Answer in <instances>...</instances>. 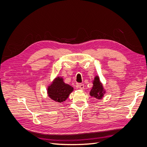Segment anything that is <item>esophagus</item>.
<instances>
[{
    "instance_id": "esophagus-1",
    "label": "esophagus",
    "mask_w": 147,
    "mask_h": 147,
    "mask_svg": "<svg viewBox=\"0 0 147 147\" xmlns=\"http://www.w3.org/2000/svg\"><path fill=\"white\" fill-rule=\"evenodd\" d=\"M77 87H78L79 89H81V90L84 89V84H77Z\"/></svg>"
}]
</instances>
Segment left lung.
Masks as SVG:
<instances>
[{"label": "left lung", "instance_id": "obj_1", "mask_svg": "<svg viewBox=\"0 0 147 147\" xmlns=\"http://www.w3.org/2000/svg\"><path fill=\"white\" fill-rule=\"evenodd\" d=\"M93 86L90 92V96L97 99H101L104 95L103 87L99 81L98 77H96L93 81Z\"/></svg>", "mask_w": 147, "mask_h": 147}]
</instances>
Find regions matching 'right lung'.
<instances>
[{
    "label": "right lung",
    "mask_w": 147,
    "mask_h": 147,
    "mask_svg": "<svg viewBox=\"0 0 147 147\" xmlns=\"http://www.w3.org/2000/svg\"><path fill=\"white\" fill-rule=\"evenodd\" d=\"M73 87L65 84L61 78L57 77L48 89L49 96L56 102H61L67 99L73 91Z\"/></svg>",
    "instance_id": "obj_1"
}]
</instances>
